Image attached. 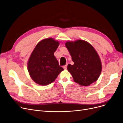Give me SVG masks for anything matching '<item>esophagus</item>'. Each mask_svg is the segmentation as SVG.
I'll use <instances>...</instances> for the list:
<instances>
[{
    "label": "esophagus",
    "instance_id": "34e87169",
    "mask_svg": "<svg viewBox=\"0 0 123 123\" xmlns=\"http://www.w3.org/2000/svg\"><path fill=\"white\" fill-rule=\"evenodd\" d=\"M63 67V68L64 69H67V65H65V66H64Z\"/></svg>",
    "mask_w": 123,
    "mask_h": 123
}]
</instances>
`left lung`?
I'll return each mask as SVG.
<instances>
[{"label": "left lung", "instance_id": "left-lung-1", "mask_svg": "<svg viewBox=\"0 0 123 123\" xmlns=\"http://www.w3.org/2000/svg\"><path fill=\"white\" fill-rule=\"evenodd\" d=\"M65 46L74 62L73 65L69 64L67 66L74 81L84 86L97 81L102 70V64L93 46L82 40L67 41Z\"/></svg>", "mask_w": 123, "mask_h": 123}]
</instances>
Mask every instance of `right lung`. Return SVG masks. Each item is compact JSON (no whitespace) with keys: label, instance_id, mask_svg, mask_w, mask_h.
Returning a JSON list of instances; mask_svg holds the SVG:
<instances>
[{"label":"right lung","instance_id":"right-lung-1","mask_svg":"<svg viewBox=\"0 0 123 123\" xmlns=\"http://www.w3.org/2000/svg\"><path fill=\"white\" fill-rule=\"evenodd\" d=\"M59 44L53 38L45 39L37 44L32 52L28 62V70L36 83L48 85L54 81L64 70L54 55Z\"/></svg>","mask_w":123,"mask_h":123}]
</instances>
